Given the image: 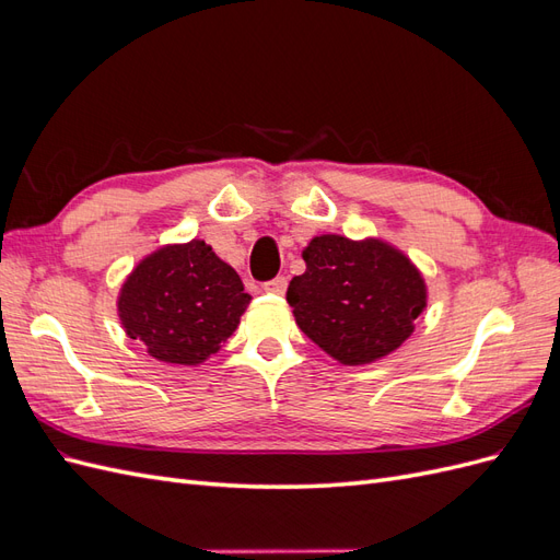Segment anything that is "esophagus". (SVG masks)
<instances>
[{"label":"esophagus","mask_w":560,"mask_h":560,"mask_svg":"<svg viewBox=\"0 0 560 560\" xmlns=\"http://www.w3.org/2000/svg\"><path fill=\"white\" fill-rule=\"evenodd\" d=\"M264 290L270 292V294H284L287 292V278L284 276H278L273 280L264 282Z\"/></svg>","instance_id":"1"}]
</instances>
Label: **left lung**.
I'll list each match as a JSON object with an SVG mask.
<instances>
[{
  "label": "left lung",
  "mask_w": 560,
  "mask_h": 560,
  "mask_svg": "<svg viewBox=\"0 0 560 560\" xmlns=\"http://www.w3.org/2000/svg\"><path fill=\"white\" fill-rule=\"evenodd\" d=\"M306 273L287 290L299 329L343 364L397 350L425 308V282L401 252L381 241L319 235L303 249Z\"/></svg>",
  "instance_id": "left-lung-1"
}]
</instances>
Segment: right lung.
Returning a JSON list of instances; mask_svg holds the SVG:
<instances>
[{"instance_id": "obj_1", "label": "right lung", "mask_w": 560, "mask_h": 560, "mask_svg": "<svg viewBox=\"0 0 560 560\" xmlns=\"http://www.w3.org/2000/svg\"><path fill=\"white\" fill-rule=\"evenodd\" d=\"M249 294L235 270L210 245L191 241L163 247L132 270L118 315L151 358L200 364L235 331Z\"/></svg>"}]
</instances>
